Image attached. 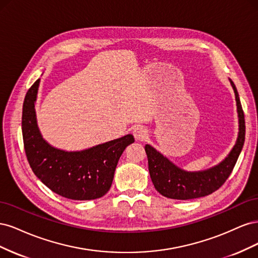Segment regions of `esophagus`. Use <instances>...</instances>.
I'll list each match as a JSON object with an SVG mask.
<instances>
[{
  "label": "esophagus",
  "instance_id": "obj_1",
  "mask_svg": "<svg viewBox=\"0 0 258 258\" xmlns=\"http://www.w3.org/2000/svg\"><path fill=\"white\" fill-rule=\"evenodd\" d=\"M134 136L137 141H143V140L147 137V130L143 126H137L134 129Z\"/></svg>",
  "mask_w": 258,
  "mask_h": 258
}]
</instances>
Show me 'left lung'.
I'll list each match as a JSON object with an SVG mask.
<instances>
[{"label": "left lung", "mask_w": 258, "mask_h": 258, "mask_svg": "<svg viewBox=\"0 0 258 258\" xmlns=\"http://www.w3.org/2000/svg\"><path fill=\"white\" fill-rule=\"evenodd\" d=\"M228 80L235 92L239 128L235 145L220 163L206 170L187 171L177 167L152 145H145L152 182L162 196L177 200L205 197L220 188L230 175L244 144L245 122L239 93L233 82Z\"/></svg>", "instance_id": "8db88e82"}]
</instances>
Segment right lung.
Instances as JSON below:
<instances>
[{
    "mask_svg": "<svg viewBox=\"0 0 258 258\" xmlns=\"http://www.w3.org/2000/svg\"><path fill=\"white\" fill-rule=\"evenodd\" d=\"M41 79L28 90L22 107V137L27 158L41 182L60 196L92 200L110 190L121 154L135 142L132 135L82 151H64L49 144L38 128L35 104Z\"/></svg>",
    "mask_w": 258,
    "mask_h": 258,
    "instance_id": "right-lung-1",
    "label": "right lung"
}]
</instances>
